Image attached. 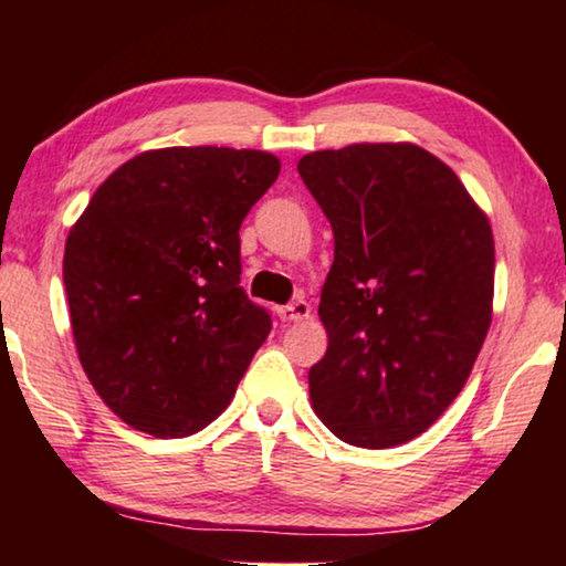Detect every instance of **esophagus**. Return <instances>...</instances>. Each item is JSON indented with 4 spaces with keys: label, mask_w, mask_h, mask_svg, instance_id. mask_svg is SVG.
Returning <instances> with one entry per match:
<instances>
[{
    "label": "esophagus",
    "mask_w": 566,
    "mask_h": 566,
    "mask_svg": "<svg viewBox=\"0 0 566 566\" xmlns=\"http://www.w3.org/2000/svg\"><path fill=\"white\" fill-rule=\"evenodd\" d=\"M277 314H281L283 322H304V319H308V314H312V308H308L304 298H296V301H291V304L277 308Z\"/></svg>",
    "instance_id": "obj_1"
}]
</instances>
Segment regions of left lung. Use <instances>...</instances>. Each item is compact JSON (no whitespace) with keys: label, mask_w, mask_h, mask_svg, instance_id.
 Returning a JSON list of instances; mask_svg holds the SVG:
<instances>
[{"label":"left lung","mask_w":566,"mask_h":566,"mask_svg":"<svg viewBox=\"0 0 566 566\" xmlns=\"http://www.w3.org/2000/svg\"><path fill=\"white\" fill-rule=\"evenodd\" d=\"M298 175L335 234L319 301L329 345L308 368L314 412L350 446H401L451 407L482 350L490 221L415 144L314 151Z\"/></svg>","instance_id":"8db88e82"}]
</instances>
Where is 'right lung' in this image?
I'll return each mask as SVG.
<instances>
[{
    "instance_id": "obj_1",
    "label": "right lung",
    "mask_w": 566,
    "mask_h": 566,
    "mask_svg": "<svg viewBox=\"0 0 566 566\" xmlns=\"http://www.w3.org/2000/svg\"><path fill=\"white\" fill-rule=\"evenodd\" d=\"M281 172L268 151H144L74 223L64 285L82 368L130 428L185 438L213 422L270 335L242 285L239 227Z\"/></svg>"
}]
</instances>
